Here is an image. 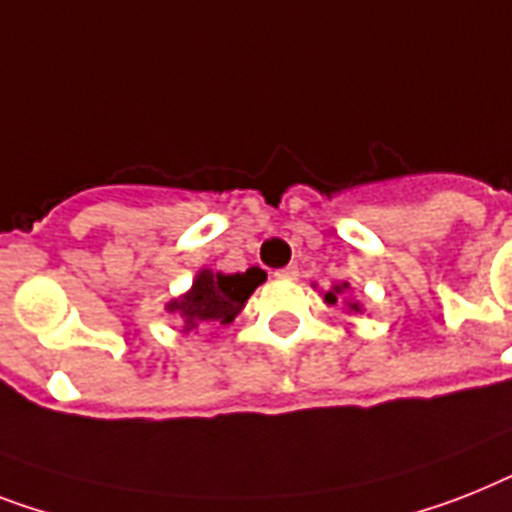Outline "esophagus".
I'll use <instances>...</instances> for the list:
<instances>
[{
    "label": "esophagus",
    "mask_w": 512,
    "mask_h": 512,
    "mask_svg": "<svg viewBox=\"0 0 512 512\" xmlns=\"http://www.w3.org/2000/svg\"><path fill=\"white\" fill-rule=\"evenodd\" d=\"M276 278H278V281H297L299 268H297V265H286V268L276 270Z\"/></svg>",
    "instance_id": "1"
}]
</instances>
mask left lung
Returning <instances> with one entry per match:
<instances>
[{"label": "left lung", "mask_w": 512, "mask_h": 512, "mask_svg": "<svg viewBox=\"0 0 512 512\" xmlns=\"http://www.w3.org/2000/svg\"><path fill=\"white\" fill-rule=\"evenodd\" d=\"M347 292H350V284H336L331 292H326V297H323V299H326L328 305L344 302L350 313H360V310H363V307H360V302H355V299H347Z\"/></svg>", "instance_id": "8db88e82"}]
</instances>
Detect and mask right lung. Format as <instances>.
Masks as SVG:
<instances>
[{"label":"right lung","mask_w":512,"mask_h":512,"mask_svg":"<svg viewBox=\"0 0 512 512\" xmlns=\"http://www.w3.org/2000/svg\"><path fill=\"white\" fill-rule=\"evenodd\" d=\"M263 281L265 273L260 268H249L247 273H213L205 268L199 270L189 292L173 299L168 310L181 315L184 334L199 326H226L242 313L249 294Z\"/></svg>","instance_id":"1"}]
</instances>
